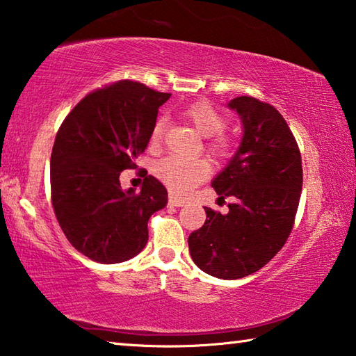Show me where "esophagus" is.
Returning a JSON list of instances; mask_svg holds the SVG:
<instances>
[{
  "instance_id": "1",
  "label": "esophagus",
  "mask_w": 356,
  "mask_h": 356,
  "mask_svg": "<svg viewBox=\"0 0 356 356\" xmlns=\"http://www.w3.org/2000/svg\"><path fill=\"white\" fill-rule=\"evenodd\" d=\"M169 204H170V206H177V207H179V206H184V204H186V201H184V200H181V198H178V197H175V195H170V197H169Z\"/></svg>"
}]
</instances>
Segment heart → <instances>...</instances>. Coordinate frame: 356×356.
Masks as SVG:
<instances>
[{"instance_id": "1", "label": "heart", "mask_w": 356, "mask_h": 356, "mask_svg": "<svg viewBox=\"0 0 356 356\" xmlns=\"http://www.w3.org/2000/svg\"><path fill=\"white\" fill-rule=\"evenodd\" d=\"M186 119H189L201 136L211 138L207 143V149L217 158H225L232 150V140L221 135L226 127V119L223 115L211 106L209 104H193L184 111ZM164 119H158L152 129L150 140L152 144H159L164 135ZM156 177L177 193V195H187L191 191L204 181L209 175V164L204 159H191L181 156H169L161 159L155 167Z\"/></svg>"}]
</instances>
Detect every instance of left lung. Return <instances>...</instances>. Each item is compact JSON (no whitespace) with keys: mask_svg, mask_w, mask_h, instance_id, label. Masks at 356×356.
Listing matches in <instances>:
<instances>
[{"mask_svg":"<svg viewBox=\"0 0 356 356\" xmlns=\"http://www.w3.org/2000/svg\"><path fill=\"white\" fill-rule=\"evenodd\" d=\"M227 108L237 111L243 136L212 187L220 198L236 197L237 203L225 216L204 207V225L187 243L201 271L234 280L259 271L285 245L302 191V161L290 127L273 105L240 96Z\"/></svg>","mask_w":356,"mask_h":356,"instance_id":"left-lung-1","label":"left lung"}]
</instances>
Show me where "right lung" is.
Returning a JSON list of instances; mask_svg holds the SVG:
<instances>
[{
	"instance_id": "obj_1",
	"label": "right lung",
	"mask_w": 356,
	"mask_h": 356,
	"mask_svg": "<svg viewBox=\"0 0 356 356\" xmlns=\"http://www.w3.org/2000/svg\"><path fill=\"white\" fill-rule=\"evenodd\" d=\"M169 97L120 80L85 96L60 125L51 155L54 212L70 243L99 264L138 256L149 240V218L167 204L155 177H144L136 192L124 191L119 175L136 167Z\"/></svg>"
}]
</instances>
